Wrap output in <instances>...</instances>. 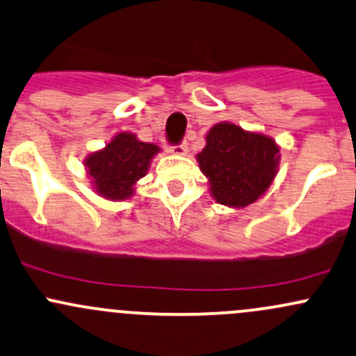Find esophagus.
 <instances>
[{"label":"esophagus","mask_w":356,"mask_h":356,"mask_svg":"<svg viewBox=\"0 0 356 356\" xmlns=\"http://www.w3.org/2000/svg\"><path fill=\"white\" fill-rule=\"evenodd\" d=\"M188 149H189L188 141H181V143H175L170 147V152L174 153V155H186Z\"/></svg>","instance_id":"obj_1"}]
</instances>
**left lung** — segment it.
<instances>
[{
	"mask_svg": "<svg viewBox=\"0 0 356 356\" xmlns=\"http://www.w3.org/2000/svg\"><path fill=\"white\" fill-rule=\"evenodd\" d=\"M278 153L271 138L220 122L209 129L197 162L209 179L215 200L241 208L254 203L269 188L276 175Z\"/></svg>",
	"mask_w": 356,
	"mask_h": 356,
	"instance_id": "obj_1",
	"label": "left lung"
}]
</instances>
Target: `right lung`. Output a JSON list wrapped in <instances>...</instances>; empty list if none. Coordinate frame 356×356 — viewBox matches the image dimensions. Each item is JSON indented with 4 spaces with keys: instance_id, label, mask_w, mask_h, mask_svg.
Instances as JSON below:
<instances>
[{
    "instance_id": "obj_1",
    "label": "right lung",
    "mask_w": 356,
    "mask_h": 356,
    "mask_svg": "<svg viewBox=\"0 0 356 356\" xmlns=\"http://www.w3.org/2000/svg\"><path fill=\"white\" fill-rule=\"evenodd\" d=\"M156 152V145L141 143L134 134H118L106 149L87 159L97 193L107 200H126L133 194L134 182L147 174Z\"/></svg>"
}]
</instances>
